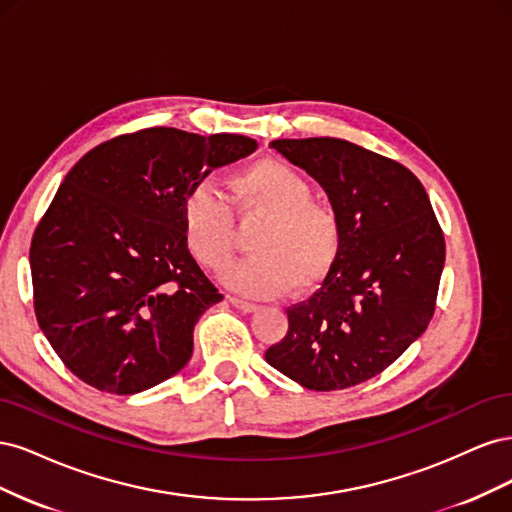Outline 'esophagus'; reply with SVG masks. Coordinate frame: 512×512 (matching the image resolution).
I'll return each mask as SVG.
<instances>
[{"instance_id": "obj_1", "label": "esophagus", "mask_w": 512, "mask_h": 512, "mask_svg": "<svg viewBox=\"0 0 512 512\" xmlns=\"http://www.w3.org/2000/svg\"><path fill=\"white\" fill-rule=\"evenodd\" d=\"M228 301L232 303V307H237V309H241L243 314H252V312H256L258 309V305H254V303H250V301H243V299H237V297H228Z\"/></svg>"}]
</instances>
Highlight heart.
Masks as SVG:
<instances>
[{
	"label": "heart",
	"mask_w": 512,
	"mask_h": 512,
	"mask_svg": "<svg viewBox=\"0 0 512 512\" xmlns=\"http://www.w3.org/2000/svg\"><path fill=\"white\" fill-rule=\"evenodd\" d=\"M230 203L241 222L265 218L252 239L254 256L222 273L245 297L269 299L286 290H314L333 269L342 226L333 207L314 200V188L284 160H260L228 179ZM188 252L205 269H222L235 250V215L211 185L198 183L181 203Z\"/></svg>",
	"instance_id": "heart-1"
}]
</instances>
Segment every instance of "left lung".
I'll return each mask as SVG.
<instances>
[{
    "mask_svg": "<svg viewBox=\"0 0 512 512\" xmlns=\"http://www.w3.org/2000/svg\"><path fill=\"white\" fill-rule=\"evenodd\" d=\"M273 149L327 192L342 247L314 297L286 309L288 333L265 352L309 391L378 376L427 329L444 269V235L406 166L342 138H282Z\"/></svg>",
    "mask_w": 512,
    "mask_h": 512,
    "instance_id": "8db88e82",
    "label": "left lung"
}]
</instances>
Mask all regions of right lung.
Here are the masks:
<instances>
[{
  "label": "right lung",
  "instance_id": "1",
  "mask_svg": "<svg viewBox=\"0 0 512 512\" xmlns=\"http://www.w3.org/2000/svg\"><path fill=\"white\" fill-rule=\"evenodd\" d=\"M256 147L241 134L147 128L72 166L29 265L40 329L76 378L134 395L188 365L196 322L222 294L185 247L181 203Z\"/></svg>",
  "mask_w": 512,
  "mask_h": 512
}]
</instances>
